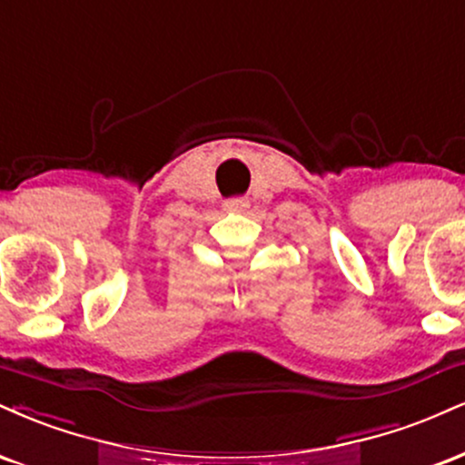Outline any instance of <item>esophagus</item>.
Listing matches in <instances>:
<instances>
[{
	"instance_id": "esophagus-1",
	"label": "esophagus",
	"mask_w": 465,
	"mask_h": 465,
	"mask_svg": "<svg viewBox=\"0 0 465 465\" xmlns=\"http://www.w3.org/2000/svg\"><path fill=\"white\" fill-rule=\"evenodd\" d=\"M248 206H250V202L245 198H232V200H226L223 209L231 211V213H243Z\"/></svg>"
}]
</instances>
